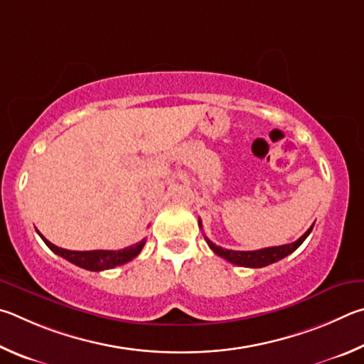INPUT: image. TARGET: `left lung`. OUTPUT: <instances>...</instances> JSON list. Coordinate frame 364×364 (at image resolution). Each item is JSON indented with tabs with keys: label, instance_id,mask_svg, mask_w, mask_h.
Here are the masks:
<instances>
[{
	"label": "left lung",
	"instance_id": "8db88e82",
	"mask_svg": "<svg viewBox=\"0 0 364 364\" xmlns=\"http://www.w3.org/2000/svg\"><path fill=\"white\" fill-rule=\"evenodd\" d=\"M198 225L201 227V220L198 219ZM315 225V224H314ZM311 225L307 232H305L301 238L294 243H289V245H283V246H272V247H264V250H257V251H232V250H224V247H220L218 245H214L211 240L208 237H205L208 246L211 247V250L218 254V256L224 257L228 262H232L235 265H240V267H250V269H260V267H267L273 262H278V260H282L283 257L289 256L291 252H294L299 246H301L305 238L309 237L311 228Z\"/></svg>",
	"mask_w": 364,
	"mask_h": 364
}]
</instances>
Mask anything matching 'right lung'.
<instances>
[{
	"instance_id": "1",
	"label": "right lung",
	"mask_w": 364,
	"mask_h": 364,
	"mask_svg": "<svg viewBox=\"0 0 364 364\" xmlns=\"http://www.w3.org/2000/svg\"><path fill=\"white\" fill-rule=\"evenodd\" d=\"M40 237L43 238L44 243L49 247L50 251L55 252L57 256H60L63 259H67L68 262H72L75 265L81 267V269L91 270V272H102V270H108L113 269L117 265H123L126 262H129L134 257L139 256V252L142 251V247L145 245V238L139 243L132 245L129 247H124V250L119 251H105V250H97V251H70V250H63V247H59L50 243L46 238L40 233Z\"/></svg>"
}]
</instances>
